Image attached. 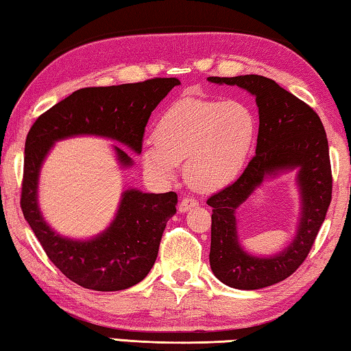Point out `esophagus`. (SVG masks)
Returning <instances> with one entry per match:
<instances>
[{"mask_svg":"<svg viewBox=\"0 0 351 351\" xmlns=\"http://www.w3.org/2000/svg\"><path fill=\"white\" fill-rule=\"evenodd\" d=\"M199 205V202L194 197H191V196H186V197H183L182 200H180V204H179V210L182 211V213H185V211H188V210H191V208H194V206H197Z\"/></svg>","mask_w":351,"mask_h":351,"instance_id":"1","label":"esophagus"}]
</instances>
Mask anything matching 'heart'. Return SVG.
<instances>
[{"label": "heart", "instance_id": "b5f03b06", "mask_svg": "<svg viewBox=\"0 0 351 351\" xmlns=\"http://www.w3.org/2000/svg\"><path fill=\"white\" fill-rule=\"evenodd\" d=\"M255 136V114L243 102L183 97L158 117L141 162L151 176L171 180L186 158L188 182L200 191H217L243 172Z\"/></svg>", "mask_w": 351, "mask_h": 351}]
</instances>
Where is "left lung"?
I'll return each instance as SVG.
<instances>
[{
    "mask_svg": "<svg viewBox=\"0 0 351 351\" xmlns=\"http://www.w3.org/2000/svg\"><path fill=\"white\" fill-rule=\"evenodd\" d=\"M210 82L238 85L256 97L260 113L256 152L232 185L210 196L211 271L230 288L261 289L288 278L306 260L328 211L332 191L328 140L319 114L275 80L245 74L208 77ZM299 168L302 217L288 250L269 258L252 257L240 249L234 211L261 184L263 177Z\"/></svg>",
    "mask_w": 351,
    "mask_h": 351,
    "instance_id": "obj_1",
    "label": "left lung"
}]
</instances>
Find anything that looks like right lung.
<instances>
[{
	"label": "right lung",
	"mask_w": 351,
	"mask_h": 351,
	"mask_svg": "<svg viewBox=\"0 0 351 351\" xmlns=\"http://www.w3.org/2000/svg\"><path fill=\"white\" fill-rule=\"evenodd\" d=\"M177 85L180 80L176 77H154L80 88L40 114L26 136L21 211L54 266L85 289L121 291L146 277L157 260L166 222L176 213L177 194L128 189L104 233L88 241L62 238L45 222L37 205L38 172L46 154L57 140L73 135L107 136L140 154L151 113ZM114 151L123 166L132 165L123 149L114 146Z\"/></svg>",
	"instance_id": "add662e5"
}]
</instances>
